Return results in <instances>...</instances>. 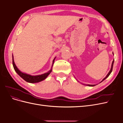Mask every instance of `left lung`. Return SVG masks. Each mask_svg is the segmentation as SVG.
Returning a JSON list of instances; mask_svg holds the SVG:
<instances>
[{
	"mask_svg": "<svg viewBox=\"0 0 123 123\" xmlns=\"http://www.w3.org/2000/svg\"><path fill=\"white\" fill-rule=\"evenodd\" d=\"M113 63H114V61H113V62H112V66H111V69H110V71H109V72L108 73V74L107 75V76L104 78V79L102 81H103V80H105L107 77H108L109 76V75L110 74V73H111V72H112V69H113ZM87 86H95V85H87Z\"/></svg>",
	"mask_w": 123,
	"mask_h": 123,
	"instance_id": "left-lung-1",
	"label": "left lung"
}]
</instances>
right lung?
<instances>
[{
  "label": "right lung",
  "instance_id": "1",
  "mask_svg": "<svg viewBox=\"0 0 123 123\" xmlns=\"http://www.w3.org/2000/svg\"><path fill=\"white\" fill-rule=\"evenodd\" d=\"M54 59L53 61V64H54ZM13 66L14 69L15 71L16 72V73L19 75L21 78L25 80L27 82L30 83H38L39 82V81H42L44 80V79H46V77L49 75V74L52 71V69H51L49 71H48L47 73H46L44 74H42V75H36V76H32L30 75H29V74L24 73L23 72H21V71L18 70V69L17 68V67L16 66L14 62V59H13ZM53 66V65H52Z\"/></svg>",
  "mask_w": 123,
  "mask_h": 123
}]
</instances>
